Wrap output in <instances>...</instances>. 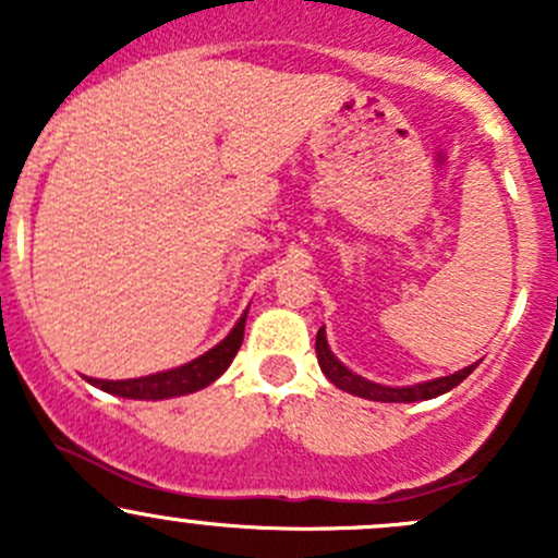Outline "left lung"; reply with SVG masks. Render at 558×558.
<instances>
[{
    "mask_svg": "<svg viewBox=\"0 0 558 558\" xmlns=\"http://www.w3.org/2000/svg\"><path fill=\"white\" fill-rule=\"evenodd\" d=\"M315 353H318V364L320 373L329 378V384H335L342 391L353 393V397L369 399V402H424V399H435L440 393L451 391L477 367V364H470V367L459 369V373L446 375V378H435V380H424V384H413V386H384L375 384V380L362 378L353 369H348L340 359L331 353L329 342H326V329L320 326L318 337H315Z\"/></svg>",
    "mask_w": 558,
    "mask_h": 558,
    "instance_id": "8db88e82",
    "label": "left lung"
}]
</instances>
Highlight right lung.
I'll list each match as a JSON object with an SVG mask.
<instances>
[{"label":"right lung","instance_id":"1","mask_svg":"<svg viewBox=\"0 0 558 558\" xmlns=\"http://www.w3.org/2000/svg\"><path fill=\"white\" fill-rule=\"evenodd\" d=\"M245 318H247V311L240 315L234 329L229 331L216 348H210V351L202 353V356L191 359L189 364L165 369V373L145 375V378H129V380L88 378V384L123 399H154V402L156 399L185 397V393L199 391V388H207L213 380L221 378V375L229 369V364H232V359L238 356L240 345H243Z\"/></svg>","mask_w":558,"mask_h":558}]
</instances>
